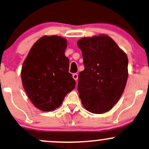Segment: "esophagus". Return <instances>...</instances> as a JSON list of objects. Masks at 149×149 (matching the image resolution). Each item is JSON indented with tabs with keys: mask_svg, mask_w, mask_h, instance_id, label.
<instances>
[{
	"mask_svg": "<svg viewBox=\"0 0 149 149\" xmlns=\"http://www.w3.org/2000/svg\"><path fill=\"white\" fill-rule=\"evenodd\" d=\"M73 78L75 80H78V75L77 74V73H73Z\"/></svg>",
	"mask_w": 149,
	"mask_h": 149,
	"instance_id": "34e87169",
	"label": "esophagus"
}]
</instances>
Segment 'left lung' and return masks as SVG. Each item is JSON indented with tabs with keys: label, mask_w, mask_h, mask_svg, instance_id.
Here are the masks:
<instances>
[{
	"label": "left lung",
	"mask_w": 149,
	"mask_h": 149,
	"mask_svg": "<svg viewBox=\"0 0 149 149\" xmlns=\"http://www.w3.org/2000/svg\"><path fill=\"white\" fill-rule=\"evenodd\" d=\"M85 69L78 75V91L85 108L94 114L110 110L119 100L128 79L126 53L107 35L80 39Z\"/></svg>",
	"instance_id": "8db88e82"
}]
</instances>
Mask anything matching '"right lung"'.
<instances>
[{"label": "right lung", "mask_w": 149, "mask_h": 149, "mask_svg": "<svg viewBox=\"0 0 149 149\" xmlns=\"http://www.w3.org/2000/svg\"><path fill=\"white\" fill-rule=\"evenodd\" d=\"M67 41L59 36H44L35 43L23 62L21 80L33 105L49 112L62 105L76 81L69 72L64 55Z\"/></svg>", "instance_id": "1"}]
</instances>
